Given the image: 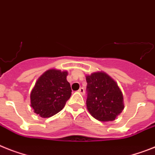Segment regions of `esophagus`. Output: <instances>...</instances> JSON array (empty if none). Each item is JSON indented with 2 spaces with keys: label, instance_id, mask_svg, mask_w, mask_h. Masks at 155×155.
Listing matches in <instances>:
<instances>
[{
  "label": "esophagus",
  "instance_id": "34e87169",
  "mask_svg": "<svg viewBox=\"0 0 155 155\" xmlns=\"http://www.w3.org/2000/svg\"><path fill=\"white\" fill-rule=\"evenodd\" d=\"M78 91L80 92V94H85V90H84V87H80Z\"/></svg>",
  "mask_w": 155,
  "mask_h": 155
}]
</instances>
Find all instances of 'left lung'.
<instances>
[{
  "mask_svg": "<svg viewBox=\"0 0 155 155\" xmlns=\"http://www.w3.org/2000/svg\"><path fill=\"white\" fill-rule=\"evenodd\" d=\"M87 108L93 117L100 121H113L124 110L121 91L110 75L97 71L86 75Z\"/></svg>",
  "mask_w": 155,
  "mask_h": 155,
  "instance_id": "8db88e82",
  "label": "left lung"
}]
</instances>
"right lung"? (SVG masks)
Instances as JSON below:
<instances>
[{
  "label": "right lung",
  "mask_w": 155,
  "mask_h": 155,
  "mask_svg": "<svg viewBox=\"0 0 155 155\" xmlns=\"http://www.w3.org/2000/svg\"><path fill=\"white\" fill-rule=\"evenodd\" d=\"M67 75V71L49 69L38 79L31 91V106L41 117L59 113L70 98L71 89Z\"/></svg>",
  "instance_id": "obj_1"
}]
</instances>
